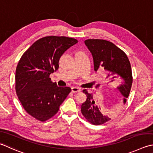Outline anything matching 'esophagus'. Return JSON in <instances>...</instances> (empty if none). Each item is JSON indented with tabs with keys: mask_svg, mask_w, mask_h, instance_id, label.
Listing matches in <instances>:
<instances>
[{
	"mask_svg": "<svg viewBox=\"0 0 153 153\" xmlns=\"http://www.w3.org/2000/svg\"><path fill=\"white\" fill-rule=\"evenodd\" d=\"M80 91H81L80 88H77V87H72V88H71V92H72V93L79 92Z\"/></svg>",
	"mask_w": 153,
	"mask_h": 153,
	"instance_id": "1",
	"label": "esophagus"
}]
</instances>
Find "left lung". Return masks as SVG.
Segmentation results:
<instances>
[{
	"label": "left lung",
	"mask_w": 153,
	"mask_h": 153,
	"mask_svg": "<svg viewBox=\"0 0 153 153\" xmlns=\"http://www.w3.org/2000/svg\"><path fill=\"white\" fill-rule=\"evenodd\" d=\"M85 44L92 54L94 70L97 71L103 68L107 71L108 75L105 79L109 81L107 83L117 79L121 81L117 89L123 95V103L125 104L133 83L132 70L127 56L114 44L105 40L88 39L85 41ZM83 92L86 95L87 100L82 103L81 111L87 120L93 125H99L111 119L101 113L100 106L95 103L92 94L87 89H83Z\"/></svg>",
	"instance_id": "8db88e82"
}]
</instances>
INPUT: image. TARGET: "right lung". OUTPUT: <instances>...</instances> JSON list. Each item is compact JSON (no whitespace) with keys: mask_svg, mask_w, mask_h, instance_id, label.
<instances>
[{"mask_svg":"<svg viewBox=\"0 0 153 153\" xmlns=\"http://www.w3.org/2000/svg\"><path fill=\"white\" fill-rule=\"evenodd\" d=\"M77 43L76 39L65 36L44 37L21 57L16 70V92L26 111L39 121L56 115L71 91L69 87L53 83L50 75L58 70L63 53Z\"/></svg>","mask_w":153,"mask_h":153,"instance_id":"obj_1","label":"right lung"}]
</instances>
